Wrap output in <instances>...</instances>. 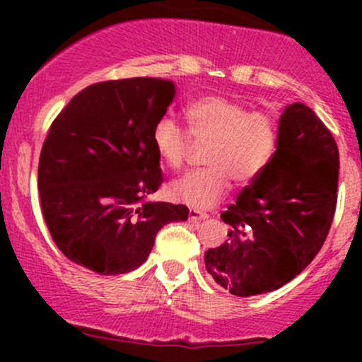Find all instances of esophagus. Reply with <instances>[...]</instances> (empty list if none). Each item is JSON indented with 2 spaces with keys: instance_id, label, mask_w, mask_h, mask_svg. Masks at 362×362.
Returning <instances> with one entry per match:
<instances>
[{
  "instance_id": "34e87169",
  "label": "esophagus",
  "mask_w": 362,
  "mask_h": 362,
  "mask_svg": "<svg viewBox=\"0 0 362 362\" xmlns=\"http://www.w3.org/2000/svg\"><path fill=\"white\" fill-rule=\"evenodd\" d=\"M209 218L206 213H201V211L197 209H190L189 211V219L190 221H204V219Z\"/></svg>"
}]
</instances>
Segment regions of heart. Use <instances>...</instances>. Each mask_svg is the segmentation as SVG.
I'll return each mask as SVG.
<instances>
[{
	"label": "heart",
	"mask_w": 362,
	"mask_h": 362,
	"mask_svg": "<svg viewBox=\"0 0 362 362\" xmlns=\"http://www.w3.org/2000/svg\"><path fill=\"white\" fill-rule=\"evenodd\" d=\"M189 132L195 141L209 143L206 165L170 184L173 201L190 207H211L238 185L252 184L264 172L277 146V122L269 112L252 110L243 102L209 95L187 107ZM190 136L168 115L153 127V146L172 168H180L189 151Z\"/></svg>",
	"instance_id": "obj_1"
}]
</instances>
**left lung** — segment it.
Masks as SVG:
<instances>
[{
  "mask_svg": "<svg viewBox=\"0 0 362 362\" xmlns=\"http://www.w3.org/2000/svg\"><path fill=\"white\" fill-rule=\"evenodd\" d=\"M277 131L267 167L221 214L226 242L204 253L207 272L235 296L294 279L322 248L337 206L339 148L325 124L296 102Z\"/></svg>",
  "mask_w": 362,
  "mask_h": 362,
  "instance_id": "1",
  "label": "left lung"
}]
</instances>
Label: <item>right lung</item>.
Segmentation results:
<instances>
[{
    "label": "right lung",
    "mask_w": 362,
    "mask_h": 362,
    "mask_svg": "<svg viewBox=\"0 0 362 362\" xmlns=\"http://www.w3.org/2000/svg\"><path fill=\"white\" fill-rule=\"evenodd\" d=\"M175 98L161 78L86 86L49 129L39 160L40 207L57 248L102 276L138 269L156 233L185 221L182 204L146 201L163 175L153 127Z\"/></svg>",
    "instance_id": "add662e5"
}]
</instances>
